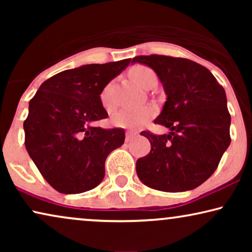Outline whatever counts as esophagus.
I'll return each mask as SVG.
<instances>
[{
  "label": "esophagus",
  "instance_id": "34e87169",
  "mask_svg": "<svg viewBox=\"0 0 252 252\" xmlns=\"http://www.w3.org/2000/svg\"><path fill=\"white\" fill-rule=\"evenodd\" d=\"M137 135L136 130H126V142H128L134 136Z\"/></svg>",
  "mask_w": 252,
  "mask_h": 252
}]
</instances>
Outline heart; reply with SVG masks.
<instances>
[{"instance_id":"heart-1","label":"heart","mask_w":252,"mask_h":252,"mask_svg":"<svg viewBox=\"0 0 252 252\" xmlns=\"http://www.w3.org/2000/svg\"><path fill=\"white\" fill-rule=\"evenodd\" d=\"M130 77L137 85L146 87L153 79L157 78L156 73L151 70L150 67L144 66V65H136L130 68ZM110 88L111 84L105 86L101 95H99V101L103 108L106 111H111L113 109V102L110 95ZM157 110L154 105H140L132 106V108H125L116 112L111 118V123L113 126L122 127V128H139L147 124L153 117L156 115Z\"/></svg>"}]
</instances>
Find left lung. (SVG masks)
<instances>
[{
  "label": "left lung",
  "instance_id": "1",
  "mask_svg": "<svg viewBox=\"0 0 252 252\" xmlns=\"http://www.w3.org/2000/svg\"><path fill=\"white\" fill-rule=\"evenodd\" d=\"M156 72L167 95L155 124L171 132L143 130L150 153L136 160V173L148 187L177 192L191 190L213 174L230 143V115L225 89L208 68L187 58L136 56Z\"/></svg>",
  "mask_w": 252,
  "mask_h": 252
}]
</instances>
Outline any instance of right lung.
Listing matches in <instances>:
<instances>
[{"mask_svg": "<svg viewBox=\"0 0 252 252\" xmlns=\"http://www.w3.org/2000/svg\"><path fill=\"white\" fill-rule=\"evenodd\" d=\"M129 63L127 58L60 72L30 101L24 122L26 150L48 184L62 194H79L101 184L106 157L123 146V128L94 124L108 118L99 101L102 91Z\"/></svg>", "mask_w": 252, "mask_h": 252, "instance_id": "1", "label": "right lung"}]
</instances>
